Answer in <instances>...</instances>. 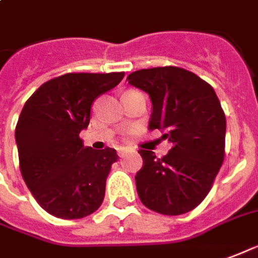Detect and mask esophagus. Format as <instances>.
Wrapping results in <instances>:
<instances>
[{
  "label": "esophagus",
  "mask_w": 258,
  "mask_h": 258,
  "mask_svg": "<svg viewBox=\"0 0 258 258\" xmlns=\"http://www.w3.org/2000/svg\"><path fill=\"white\" fill-rule=\"evenodd\" d=\"M126 150H127L126 147H119V148H118V155H119V157H122V155H123V154L126 152Z\"/></svg>",
  "instance_id": "esophagus-1"
}]
</instances>
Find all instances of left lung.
Masks as SVG:
<instances>
[{"label": "left lung", "instance_id": "left-lung-1", "mask_svg": "<svg viewBox=\"0 0 258 258\" xmlns=\"http://www.w3.org/2000/svg\"><path fill=\"white\" fill-rule=\"evenodd\" d=\"M126 80L151 99L150 131L159 129L172 143L163 158L139 151V198L166 216L191 212L206 198L224 161L225 115L219 97L198 75L173 66L139 70Z\"/></svg>", "mask_w": 258, "mask_h": 258}]
</instances>
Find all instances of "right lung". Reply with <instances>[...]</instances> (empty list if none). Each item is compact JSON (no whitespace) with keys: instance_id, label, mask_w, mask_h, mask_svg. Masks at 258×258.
I'll return each mask as SVG.
<instances>
[{"instance_id":"obj_1","label":"right lung","mask_w":258,"mask_h":258,"mask_svg":"<svg viewBox=\"0 0 258 258\" xmlns=\"http://www.w3.org/2000/svg\"><path fill=\"white\" fill-rule=\"evenodd\" d=\"M125 73L64 74L45 82L26 101L15 139L20 172L39 206L59 219L89 216L100 208L114 148L84 147L93 101Z\"/></svg>"}]
</instances>
